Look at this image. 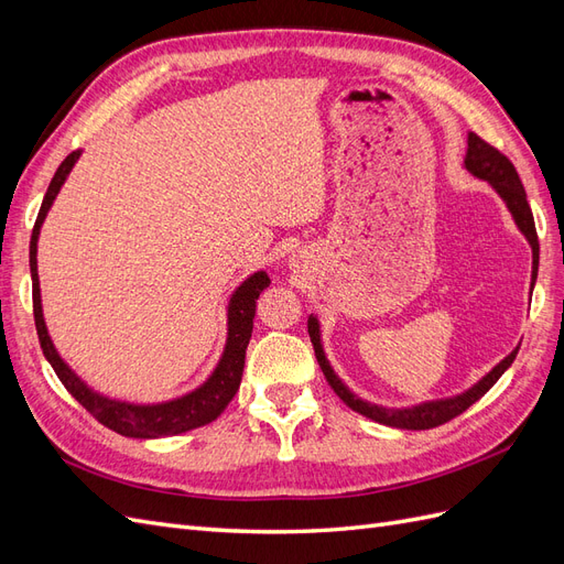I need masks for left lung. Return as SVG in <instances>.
<instances>
[{"label": "left lung", "instance_id": "obj_1", "mask_svg": "<svg viewBox=\"0 0 564 564\" xmlns=\"http://www.w3.org/2000/svg\"><path fill=\"white\" fill-rule=\"evenodd\" d=\"M464 166L468 172L477 178L487 181L494 191L499 193V197L506 202V207L513 216L518 230L527 237L529 247H532V289L536 282V272H539V237H536V228H534V216L532 209H529V202H527V193L522 187V181L516 172L513 162H510L503 152H499L494 145L485 143L480 135L477 133H468V150H466V160ZM308 334L313 340V348H315V357L317 362L324 371V379L329 381V386L334 388L336 395L344 400L352 412L362 414L371 421L390 425V429H402V431H429L435 429V425H442L452 421L454 416L464 414L470 404H475L480 400L485 392L501 379V373L513 365L516 355L520 350V346L506 355L503 360L494 367L489 373L477 381L475 386H470L468 390L458 392L454 398H442V400H429V402H421L414 406H402V409H390V406H381V404H371L362 398H357L355 392L336 377V371L332 369L327 355H324L322 348V332H319V322L315 315L308 317Z\"/></svg>", "mask_w": 564, "mask_h": 564}]
</instances>
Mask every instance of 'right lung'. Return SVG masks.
Segmentation results:
<instances>
[{"instance_id": "1", "label": "right lung", "mask_w": 564, "mask_h": 564, "mask_svg": "<svg viewBox=\"0 0 564 564\" xmlns=\"http://www.w3.org/2000/svg\"><path fill=\"white\" fill-rule=\"evenodd\" d=\"M82 150L70 152L58 166L48 183V191L44 195L42 209L37 214L35 228H32L30 237V275H32V308H35V324H37V336L44 350V357L48 365L54 367L56 377L67 388V392L87 409V412L98 419L106 429L124 435V437H139V440H155V437H169V435H181L185 431L199 429V425H207L214 419L220 416V412L228 406V402L235 398L237 388L242 381L245 371V357L247 346L253 329V315H256V299L261 296L263 289L270 284V278L265 270L253 272L240 286L235 289L230 303H228V338L226 348L212 377L197 386L195 390L185 392L181 398L166 400V402H152V404H135L124 402L104 395V392H96L84 383L77 373L67 367V362L58 355L54 340L48 336L44 313H42V294H40V275H37V240L44 218L54 204L56 195L65 178L70 176L75 162L79 160Z\"/></svg>"}]
</instances>
